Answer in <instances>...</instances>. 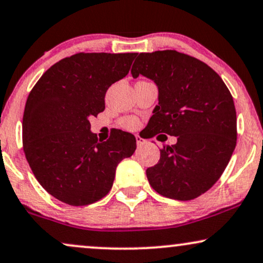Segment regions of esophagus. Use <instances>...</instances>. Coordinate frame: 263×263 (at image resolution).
Returning <instances> with one entry per match:
<instances>
[{"label": "esophagus", "mask_w": 263, "mask_h": 263, "mask_svg": "<svg viewBox=\"0 0 263 263\" xmlns=\"http://www.w3.org/2000/svg\"><path fill=\"white\" fill-rule=\"evenodd\" d=\"M136 142H137V147H141V145H143L145 143V140L141 137V136H136Z\"/></svg>", "instance_id": "34e87169"}]
</instances>
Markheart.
Wrapping results in <instances>:
<instances>
[{
  "label": "heart",
  "instance_id": "heart-1",
  "mask_svg": "<svg viewBox=\"0 0 263 263\" xmlns=\"http://www.w3.org/2000/svg\"><path fill=\"white\" fill-rule=\"evenodd\" d=\"M121 126L126 129H135L138 126V120L136 118H131V116L129 118H125L122 119Z\"/></svg>",
  "mask_w": 263,
  "mask_h": 263
}]
</instances>
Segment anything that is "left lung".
I'll list each match as a JSON object with an SVG mask.
<instances>
[{
	"label": "left lung",
	"mask_w": 263,
	"mask_h": 263,
	"mask_svg": "<svg viewBox=\"0 0 263 263\" xmlns=\"http://www.w3.org/2000/svg\"><path fill=\"white\" fill-rule=\"evenodd\" d=\"M132 77L157 84L158 105L148 138L175 136L147 178L158 194L179 201L198 197L218 181L236 145V111L222 78L200 60L175 51L136 53Z\"/></svg>",
	"instance_id": "obj_1"
}]
</instances>
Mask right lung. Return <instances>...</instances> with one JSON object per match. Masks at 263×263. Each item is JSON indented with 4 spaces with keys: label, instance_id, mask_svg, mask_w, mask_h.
I'll return each instance as SVG.
<instances>
[{
    "label": "right lung",
    "instance_id": "1",
    "mask_svg": "<svg viewBox=\"0 0 263 263\" xmlns=\"http://www.w3.org/2000/svg\"><path fill=\"white\" fill-rule=\"evenodd\" d=\"M136 53L80 52L56 62L25 103L23 149L37 181L69 205H87L111 190L118 164L136 138L115 129L105 142L90 131V116L105 109L109 87L128 73Z\"/></svg>",
    "mask_w": 263,
    "mask_h": 263
}]
</instances>
